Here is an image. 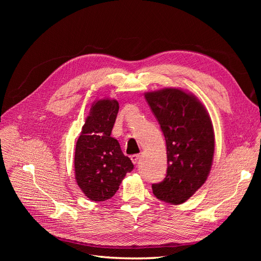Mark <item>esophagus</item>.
I'll list each match as a JSON object with an SVG mask.
<instances>
[{"label":"esophagus","instance_id":"obj_1","mask_svg":"<svg viewBox=\"0 0 261 261\" xmlns=\"http://www.w3.org/2000/svg\"><path fill=\"white\" fill-rule=\"evenodd\" d=\"M140 154H133L132 156H130V159H132V161H133V163L134 164H138V162H139V160H140Z\"/></svg>","mask_w":261,"mask_h":261}]
</instances>
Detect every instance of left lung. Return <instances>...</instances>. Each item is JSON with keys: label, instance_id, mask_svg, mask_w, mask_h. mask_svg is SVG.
Wrapping results in <instances>:
<instances>
[{"label": "left lung", "instance_id": "8db88e82", "mask_svg": "<svg viewBox=\"0 0 261 261\" xmlns=\"http://www.w3.org/2000/svg\"><path fill=\"white\" fill-rule=\"evenodd\" d=\"M167 144L168 170L152 184L159 200L180 204L206 181L215 153V133L207 109L194 94L178 88L146 92Z\"/></svg>", "mask_w": 261, "mask_h": 261}]
</instances>
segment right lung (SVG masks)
Returning <instances> with one entry per match:
<instances>
[{"label":"right lung","mask_w":261,"mask_h":261,"mask_svg":"<svg viewBox=\"0 0 261 261\" xmlns=\"http://www.w3.org/2000/svg\"><path fill=\"white\" fill-rule=\"evenodd\" d=\"M118 112L116 100L94 102L75 149V178L86 197L105 201L117 192L126 173L134 169L118 141L111 137Z\"/></svg>","instance_id":"obj_1"}]
</instances>
